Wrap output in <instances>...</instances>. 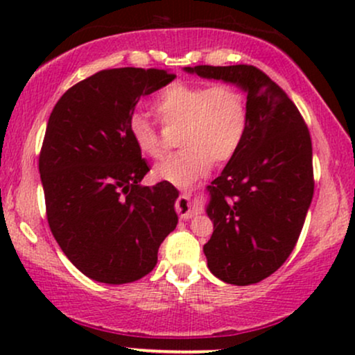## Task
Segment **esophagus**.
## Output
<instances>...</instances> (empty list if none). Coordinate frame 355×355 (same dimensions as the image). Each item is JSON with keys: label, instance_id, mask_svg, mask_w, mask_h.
<instances>
[{"label": "esophagus", "instance_id": "34e87169", "mask_svg": "<svg viewBox=\"0 0 355 355\" xmlns=\"http://www.w3.org/2000/svg\"><path fill=\"white\" fill-rule=\"evenodd\" d=\"M175 210H177V214L180 215V218L183 220H189L193 217V214H191V205H190V193L183 191L180 197L177 198V202H175Z\"/></svg>", "mask_w": 355, "mask_h": 355}]
</instances>
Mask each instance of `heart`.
<instances>
[{
	"mask_svg": "<svg viewBox=\"0 0 355 355\" xmlns=\"http://www.w3.org/2000/svg\"><path fill=\"white\" fill-rule=\"evenodd\" d=\"M152 108L165 128H180L178 145L183 146L153 168L160 182L190 185L209 172L211 162H229L247 135L245 93L232 83H172L162 89ZM128 128L138 152L155 160L164 157L160 133L144 115L135 113Z\"/></svg>",
	"mask_w": 355,
	"mask_h": 355,
	"instance_id": "heart-1",
	"label": "heart"
}]
</instances>
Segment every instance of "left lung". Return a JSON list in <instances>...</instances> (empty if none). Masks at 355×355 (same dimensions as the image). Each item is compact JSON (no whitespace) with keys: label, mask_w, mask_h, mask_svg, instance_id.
<instances>
[{"label":"left lung","mask_w":355,"mask_h":355,"mask_svg":"<svg viewBox=\"0 0 355 355\" xmlns=\"http://www.w3.org/2000/svg\"><path fill=\"white\" fill-rule=\"evenodd\" d=\"M185 71L247 92V135L209 185L214 234L203 254L223 282L257 284L288 259L302 232L313 197L311 133L287 93L252 64Z\"/></svg>","instance_id":"8db88e82"}]
</instances>
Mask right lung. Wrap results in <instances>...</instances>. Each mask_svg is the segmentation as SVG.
<instances>
[{"label":"right lung","instance_id":"obj_1","mask_svg":"<svg viewBox=\"0 0 355 355\" xmlns=\"http://www.w3.org/2000/svg\"><path fill=\"white\" fill-rule=\"evenodd\" d=\"M173 78L157 68L101 70L73 85L48 120L40 152L48 225L73 266L96 282L150 274L178 223L172 183L140 185L150 168L128 128L140 96Z\"/></svg>","mask_w":355,"mask_h":355}]
</instances>
